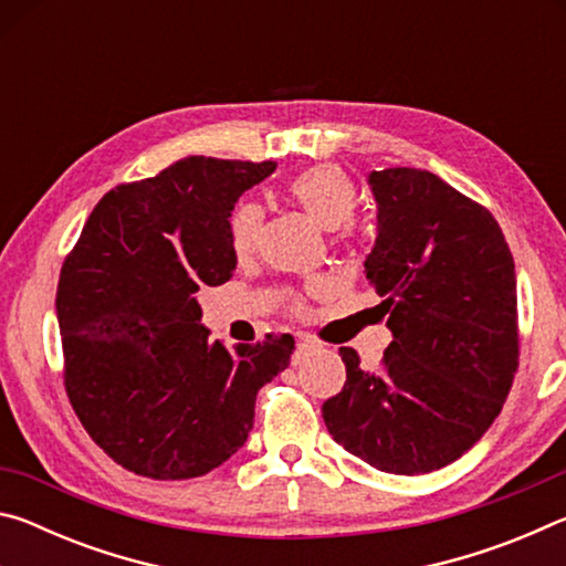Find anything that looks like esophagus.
<instances>
[{"label": "esophagus", "mask_w": 566, "mask_h": 566, "mask_svg": "<svg viewBox=\"0 0 566 566\" xmlns=\"http://www.w3.org/2000/svg\"><path fill=\"white\" fill-rule=\"evenodd\" d=\"M314 347H317V342L314 339H310V337H302L300 342H296V359L302 357V354H306V352H312Z\"/></svg>", "instance_id": "1"}]
</instances>
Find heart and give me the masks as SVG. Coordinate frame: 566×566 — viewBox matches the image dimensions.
Returning a JSON list of instances; mask_svg holds the SVG:
<instances>
[{"mask_svg": "<svg viewBox=\"0 0 566 566\" xmlns=\"http://www.w3.org/2000/svg\"><path fill=\"white\" fill-rule=\"evenodd\" d=\"M286 195L292 202L302 209V212L312 219L314 224L322 229H337L342 227L344 234H349V219L357 207V189H354L352 179L344 175L339 167L334 165H319L312 169H304L296 175L290 185H286ZM264 212L256 202H239L232 214L227 219V234L232 252L242 260L249 256L256 247V237H260ZM324 290V284H314V292ZM290 310L294 314L304 312V302L300 296H292Z\"/></svg>", "mask_w": 566, "mask_h": 566, "instance_id": "1", "label": "heart"}]
</instances>
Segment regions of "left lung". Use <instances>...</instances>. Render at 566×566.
<instances>
[{
	"mask_svg": "<svg viewBox=\"0 0 566 566\" xmlns=\"http://www.w3.org/2000/svg\"><path fill=\"white\" fill-rule=\"evenodd\" d=\"M377 242L364 262L391 344L377 369L342 347L347 381L324 401L334 442L389 474H427L500 417L520 367L516 274L490 209L432 171L369 175Z\"/></svg>",
	"mask_w": 566,
	"mask_h": 566,
	"instance_id": "left-lung-1",
	"label": "left lung"
}]
</instances>
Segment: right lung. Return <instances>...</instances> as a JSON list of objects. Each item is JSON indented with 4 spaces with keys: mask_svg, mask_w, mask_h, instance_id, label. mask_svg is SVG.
Returning a JSON list of instances; mask_svg holds the SVG:
<instances>
[{
    "mask_svg": "<svg viewBox=\"0 0 566 566\" xmlns=\"http://www.w3.org/2000/svg\"><path fill=\"white\" fill-rule=\"evenodd\" d=\"M276 161L187 157L107 191L60 272L64 387L82 427L134 474L212 472L247 442L292 334L209 342L197 292L232 280L227 219Z\"/></svg>",
    "mask_w": 566,
    "mask_h": 566,
    "instance_id": "right-lung-1",
    "label": "right lung"
}]
</instances>
